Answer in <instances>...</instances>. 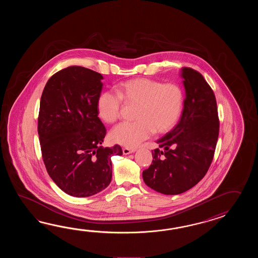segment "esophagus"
I'll use <instances>...</instances> for the list:
<instances>
[{"instance_id": "obj_1", "label": "esophagus", "mask_w": 258, "mask_h": 258, "mask_svg": "<svg viewBox=\"0 0 258 258\" xmlns=\"http://www.w3.org/2000/svg\"><path fill=\"white\" fill-rule=\"evenodd\" d=\"M136 151V148H122V153L124 155H128V154L134 153Z\"/></svg>"}]
</instances>
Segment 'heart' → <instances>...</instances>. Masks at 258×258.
<instances>
[{
  "mask_svg": "<svg viewBox=\"0 0 258 258\" xmlns=\"http://www.w3.org/2000/svg\"><path fill=\"white\" fill-rule=\"evenodd\" d=\"M117 93L100 94L97 109L102 121L112 123L120 118L122 101L137 105V121L120 123L110 132V139L126 148H136L154 133H169L177 124L183 109V90L176 83L164 84L140 77L121 83Z\"/></svg>",
  "mask_w": 258,
  "mask_h": 258,
  "instance_id": "b5f03b06",
  "label": "heart"
}]
</instances>
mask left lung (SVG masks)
Returning <instances> with one entry per match:
<instances>
[{
    "label": "left lung",
    "mask_w": 258,
    "mask_h": 258,
    "mask_svg": "<svg viewBox=\"0 0 258 258\" xmlns=\"http://www.w3.org/2000/svg\"><path fill=\"white\" fill-rule=\"evenodd\" d=\"M185 88L179 122L159 138L153 160L143 171L145 183L164 195H179L198 184L208 172L214 157L219 131L214 92L199 72L181 69Z\"/></svg>",
    "instance_id": "left-lung-1"
}]
</instances>
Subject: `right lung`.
<instances>
[{
    "label": "right lung",
    "instance_id": "add662e5",
    "mask_svg": "<svg viewBox=\"0 0 258 258\" xmlns=\"http://www.w3.org/2000/svg\"><path fill=\"white\" fill-rule=\"evenodd\" d=\"M101 79L93 70L69 66L49 78L41 95L38 133L44 164L72 197H91L109 186L110 158L122 155L119 145L101 146L106 136L97 109Z\"/></svg>",
    "mask_w": 258,
    "mask_h": 258
}]
</instances>
